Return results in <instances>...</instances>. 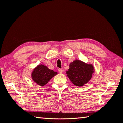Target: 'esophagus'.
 Here are the masks:
<instances>
[{"label":"esophagus","mask_w":123,"mask_h":123,"mask_svg":"<svg viewBox=\"0 0 123 123\" xmlns=\"http://www.w3.org/2000/svg\"><path fill=\"white\" fill-rule=\"evenodd\" d=\"M59 72L60 73H62L63 72V69H59Z\"/></svg>","instance_id":"esophagus-1"}]
</instances>
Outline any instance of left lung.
I'll use <instances>...</instances> for the list:
<instances>
[{
    "mask_svg": "<svg viewBox=\"0 0 123 123\" xmlns=\"http://www.w3.org/2000/svg\"><path fill=\"white\" fill-rule=\"evenodd\" d=\"M94 71L93 64L76 59L69 64V68L66 71V74L72 83L80 87L91 80Z\"/></svg>",
    "mask_w": 123,
    "mask_h": 123,
    "instance_id": "obj_1",
    "label": "left lung"
}]
</instances>
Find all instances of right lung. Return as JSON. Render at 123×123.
<instances>
[{"mask_svg":"<svg viewBox=\"0 0 123 123\" xmlns=\"http://www.w3.org/2000/svg\"><path fill=\"white\" fill-rule=\"evenodd\" d=\"M56 74H57L56 71L49 69L44 64H39L33 69L31 76L33 81L37 85L44 86Z\"/></svg>","mask_w":123,"mask_h":123,"instance_id":"right-lung-1","label":"right lung"}]
</instances>
